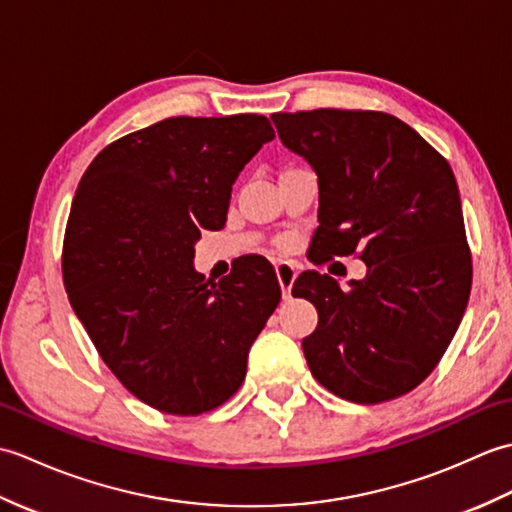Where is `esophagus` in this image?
I'll return each instance as SVG.
<instances>
[{"instance_id":"1","label":"esophagus","mask_w":512,"mask_h":512,"mask_svg":"<svg viewBox=\"0 0 512 512\" xmlns=\"http://www.w3.org/2000/svg\"><path fill=\"white\" fill-rule=\"evenodd\" d=\"M275 273H277L279 286H281V292H284V297H290L292 284H295V277H297V268L292 266L290 262H277Z\"/></svg>"}]
</instances>
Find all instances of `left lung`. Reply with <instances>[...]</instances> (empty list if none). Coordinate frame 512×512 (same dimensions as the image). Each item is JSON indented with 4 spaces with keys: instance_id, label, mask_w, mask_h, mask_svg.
Listing matches in <instances>:
<instances>
[{
    "instance_id": "8db88e82",
    "label": "left lung",
    "mask_w": 512,
    "mask_h": 512,
    "mask_svg": "<svg viewBox=\"0 0 512 512\" xmlns=\"http://www.w3.org/2000/svg\"><path fill=\"white\" fill-rule=\"evenodd\" d=\"M273 121L281 143L319 176L312 262L356 255L367 266L347 290L317 270L292 286L319 312L301 343L310 372L361 405L405 396L440 363L471 295V248L449 162L385 112H277Z\"/></svg>"
}]
</instances>
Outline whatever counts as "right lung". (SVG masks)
<instances>
[{
    "label": "right lung",
    "instance_id": "obj_1",
    "mask_svg": "<svg viewBox=\"0 0 512 512\" xmlns=\"http://www.w3.org/2000/svg\"><path fill=\"white\" fill-rule=\"evenodd\" d=\"M275 138L266 116H176L107 145L83 173L63 237V284L85 332L145 405L217 409L242 387L248 350L281 299L273 266L193 270L200 228H222L233 182Z\"/></svg>",
    "mask_w": 512,
    "mask_h": 512
}]
</instances>
